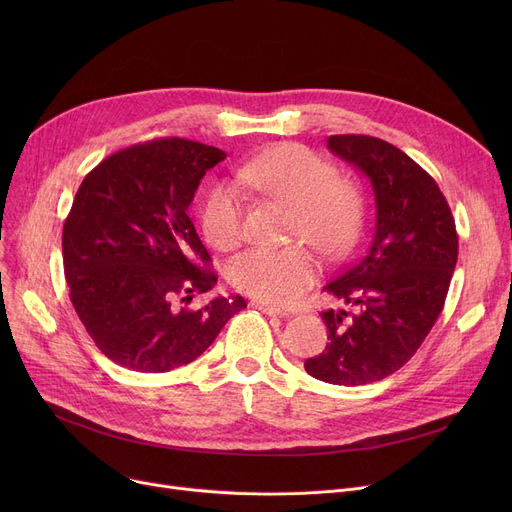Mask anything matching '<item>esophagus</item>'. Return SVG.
I'll return each mask as SVG.
<instances>
[{"mask_svg": "<svg viewBox=\"0 0 512 512\" xmlns=\"http://www.w3.org/2000/svg\"><path fill=\"white\" fill-rule=\"evenodd\" d=\"M251 305H253L255 309L267 313V315H276V317H286V315H288L284 309H280V307H276V305H272V303H265V301H253Z\"/></svg>", "mask_w": 512, "mask_h": 512, "instance_id": "34e87169", "label": "esophagus"}]
</instances>
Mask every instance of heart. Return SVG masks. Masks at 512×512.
Wrapping results in <instances>:
<instances>
[{
	"instance_id": "1",
	"label": "heart",
	"mask_w": 512,
	"mask_h": 512,
	"mask_svg": "<svg viewBox=\"0 0 512 512\" xmlns=\"http://www.w3.org/2000/svg\"><path fill=\"white\" fill-rule=\"evenodd\" d=\"M334 174L324 157L297 143L267 149L238 170V178L253 191L292 209V238L307 240L326 257L351 249L363 222L359 186ZM201 222L215 249L230 251L242 240V201L230 184L209 188ZM317 278L319 261L303 245L251 249L228 265L236 290L274 305L297 301Z\"/></svg>"
}]
</instances>
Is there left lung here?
Returning a JSON list of instances; mask_svg holds the SVG:
<instances>
[{
	"label": "left lung",
	"mask_w": 512,
	"mask_h": 512,
	"mask_svg": "<svg viewBox=\"0 0 512 512\" xmlns=\"http://www.w3.org/2000/svg\"><path fill=\"white\" fill-rule=\"evenodd\" d=\"M328 149L369 178L375 230L365 255L324 286L359 311L321 313L330 342L305 369L321 382L363 386L398 371L434 328L459 236L436 180L398 147L365 134H334Z\"/></svg>",
	"instance_id": "left-lung-1"
}]
</instances>
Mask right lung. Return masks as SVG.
<instances>
[{"instance_id":"obj_1","label":"right lung","mask_w":512,"mask_h":512,"mask_svg":"<svg viewBox=\"0 0 512 512\" xmlns=\"http://www.w3.org/2000/svg\"><path fill=\"white\" fill-rule=\"evenodd\" d=\"M224 159L218 147L159 139L105 157L80 184L62 232L64 274L89 336L120 367L164 373L191 363L247 307L242 297L176 305L218 282L188 207Z\"/></svg>"}]
</instances>
